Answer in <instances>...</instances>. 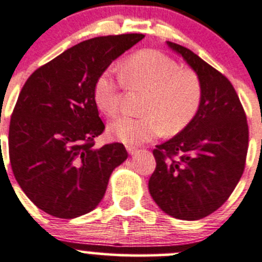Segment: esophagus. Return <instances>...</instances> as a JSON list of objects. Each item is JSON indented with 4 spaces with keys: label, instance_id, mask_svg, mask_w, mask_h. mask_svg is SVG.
<instances>
[{
    "label": "esophagus",
    "instance_id": "esophagus-1",
    "mask_svg": "<svg viewBox=\"0 0 262 262\" xmlns=\"http://www.w3.org/2000/svg\"><path fill=\"white\" fill-rule=\"evenodd\" d=\"M127 151H128V154H130V155H135V154H137L140 150L137 149V147H135V146H127Z\"/></svg>",
    "mask_w": 262,
    "mask_h": 262
}]
</instances>
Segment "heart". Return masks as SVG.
Here are the masks:
<instances>
[{
    "label": "heart",
    "instance_id": "b5f03b06",
    "mask_svg": "<svg viewBox=\"0 0 262 262\" xmlns=\"http://www.w3.org/2000/svg\"><path fill=\"white\" fill-rule=\"evenodd\" d=\"M122 77L130 88L147 92L141 117L121 116L108 126L111 136L128 145L141 144L165 132L177 135L193 121L200 110L203 89L198 75L181 69L172 57L155 49L131 56L122 66ZM93 99L105 116L117 113L121 102V80L112 70L97 77Z\"/></svg>",
    "mask_w": 262,
    "mask_h": 262
}]
</instances>
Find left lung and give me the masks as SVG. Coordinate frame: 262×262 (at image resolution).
Wrapping results in <instances>:
<instances>
[{
	"label": "left lung",
	"mask_w": 262,
	"mask_h": 262,
	"mask_svg": "<svg viewBox=\"0 0 262 262\" xmlns=\"http://www.w3.org/2000/svg\"><path fill=\"white\" fill-rule=\"evenodd\" d=\"M201 82L200 110L183 131L154 149L149 192L164 213L199 220L219 209L242 177L248 147L245 111L229 80L186 47L167 42Z\"/></svg>",
	"instance_id": "left-lung-1"
}]
</instances>
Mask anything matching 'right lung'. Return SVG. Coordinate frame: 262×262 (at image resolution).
<instances>
[{
	"label": "right lung",
	"mask_w": 262,
	"mask_h": 262,
	"mask_svg": "<svg viewBox=\"0 0 262 262\" xmlns=\"http://www.w3.org/2000/svg\"><path fill=\"white\" fill-rule=\"evenodd\" d=\"M144 34L98 37L71 47L35 70L12 112L9 152L25 195L47 214L72 219L102 201L123 144L94 147L104 123L93 99L97 77Z\"/></svg>",
	"instance_id": "1"
}]
</instances>
